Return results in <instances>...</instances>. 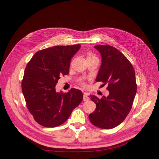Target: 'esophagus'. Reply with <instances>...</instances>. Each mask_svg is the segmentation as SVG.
Wrapping results in <instances>:
<instances>
[{
    "mask_svg": "<svg viewBox=\"0 0 159 159\" xmlns=\"http://www.w3.org/2000/svg\"><path fill=\"white\" fill-rule=\"evenodd\" d=\"M89 98L88 97V94L86 93H84V96H83V101H89Z\"/></svg>",
    "mask_w": 159,
    "mask_h": 159,
    "instance_id": "obj_1",
    "label": "esophagus"
}]
</instances>
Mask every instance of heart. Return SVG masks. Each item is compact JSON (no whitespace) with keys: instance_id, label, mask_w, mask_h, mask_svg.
Wrapping results in <instances>:
<instances>
[{"instance_id":"1","label":"heart","mask_w":159,"mask_h":159,"mask_svg":"<svg viewBox=\"0 0 159 159\" xmlns=\"http://www.w3.org/2000/svg\"><path fill=\"white\" fill-rule=\"evenodd\" d=\"M96 58V57L94 55H93L92 53H88V55H87V58ZM84 85H85V84H84Z\"/></svg>"}]
</instances>
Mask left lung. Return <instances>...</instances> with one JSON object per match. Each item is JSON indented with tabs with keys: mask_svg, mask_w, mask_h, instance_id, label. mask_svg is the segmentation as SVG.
<instances>
[{
	"mask_svg": "<svg viewBox=\"0 0 159 159\" xmlns=\"http://www.w3.org/2000/svg\"><path fill=\"white\" fill-rule=\"evenodd\" d=\"M101 55L102 64L95 80L107 84L109 95L89 98L97 106L89 115L90 122L102 129L115 128L129 113L137 93L135 70L131 62L119 50L109 45L94 46Z\"/></svg>",
	"mask_w": 159,
	"mask_h": 159,
	"instance_id": "8db88e82",
	"label": "left lung"
}]
</instances>
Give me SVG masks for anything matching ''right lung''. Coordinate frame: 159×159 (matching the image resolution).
I'll use <instances>...</instances> for the list:
<instances>
[{"label": "right lung", "instance_id": "1", "mask_svg": "<svg viewBox=\"0 0 159 159\" xmlns=\"http://www.w3.org/2000/svg\"><path fill=\"white\" fill-rule=\"evenodd\" d=\"M80 46H53L40 50L26 67L22 91L29 111L42 126H60L82 101L79 89L71 88L64 93L55 89L60 77L69 73L71 58Z\"/></svg>", "mask_w": 159, "mask_h": 159}]
</instances>
